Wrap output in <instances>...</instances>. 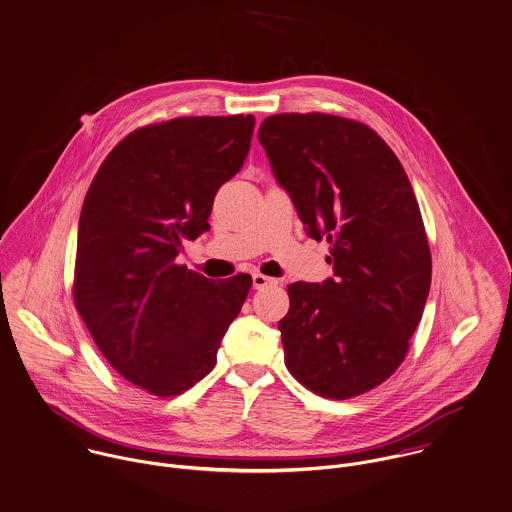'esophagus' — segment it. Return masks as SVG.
<instances>
[{
  "label": "esophagus",
  "mask_w": 512,
  "mask_h": 512,
  "mask_svg": "<svg viewBox=\"0 0 512 512\" xmlns=\"http://www.w3.org/2000/svg\"><path fill=\"white\" fill-rule=\"evenodd\" d=\"M269 284H275L273 279H269V277H265V275H261V273H255L253 275V288H265V286H269Z\"/></svg>",
  "instance_id": "esophagus-1"
}]
</instances>
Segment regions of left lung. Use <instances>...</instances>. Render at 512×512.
<instances>
[{
  "instance_id": "8db88e82",
  "label": "left lung",
  "mask_w": 512,
  "mask_h": 512,
  "mask_svg": "<svg viewBox=\"0 0 512 512\" xmlns=\"http://www.w3.org/2000/svg\"><path fill=\"white\" fill-rule=\"evenodd\" d=\"M259 143L306 233L332 245L334 279L288 286L284 363L322 397L367 393L402 363L432 281L408 176L373 129L338 115H271Z\"/></svg>"
}]
</instances>
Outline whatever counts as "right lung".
Here are the masks:
<instances>
[{
    "instance_id": "obj_1",
    "label": "right lung",
    "mask_w": 512,
    "mask_h": 512,
    "mask_svg": "<svg viewBox=\"0 0 512 512\" xmlns=\"http://www.w3.org/2000/svg\"><path fill=\"white\" fill-rule=\"evenodd\" d=\"M253 115L178 117L127 135L86 194L74 302L104 357L129 383L174 397L204 379L251 288L176 265L210 229L214 196L241 171Z\"/></svg>"
}]
</instances>
